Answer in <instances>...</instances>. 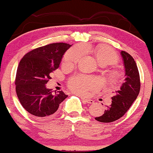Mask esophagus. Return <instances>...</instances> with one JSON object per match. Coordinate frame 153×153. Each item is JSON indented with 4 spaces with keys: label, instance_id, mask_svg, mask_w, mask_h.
I'll return each mask as SVG.
<instances>
[{
    "label": "esophagus",
    "instance_id": "esophagus-1",
    "mask_svg": "<svg viewBox=\"0 0 153 153\" xmlns=\"http://www.w3.org/2000/svg\"><path fill=\"white\" fill-rule=\"evenodd\" d=\"M81 98L83 100V101L87 103V104H92V103H94V100L90 99V98H86L84 97H81Z\"/></svg>",
    "mask_w": 153,
    "mask_h": 153
}]
</instances>
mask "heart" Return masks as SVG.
I'll list each match as a JSON object with an SVG mask.
<instances>
[{
    "label": "heart",
    "mask_w": 153,
    "mask_h": 153,
    "mask_svg": "<svg viewBox=\"0 0 153 153\" xmlns=\"http://www.w3.org/2000/svg\"><path fill=\"white\" fill-rule=\"evenodd\" d=\"M82 52L78 48H71L65 54L63 59V65L65 66L71 67L76 65L81 57ZM96 57L99 64L105 65H111L117 63L118 56L115 52L107 46H102L95 51ZM120 74L117 71H113L109 76V82L111 84L117 82ZM100 82L96 77L85 76H77L72 77L69 81V85L73 92L76 94H85L90 90L97 88Z\"/></svg>",
    "instance_id": "b5f03b06"
}]
</instances>
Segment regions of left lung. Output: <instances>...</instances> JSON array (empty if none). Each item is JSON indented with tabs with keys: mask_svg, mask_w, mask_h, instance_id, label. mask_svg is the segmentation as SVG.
I'll list each match as a JSON object with an SVG mask.
<instances>
[{
	"mask_svg": "<svg viewBox=\"0 0 153 153\" xmlns=\"http://www.w3.org/2000/svg\"><path fill=\"white\" fill-rule=\"evenodd\" d=\"M121 55L125 68V82L120 90L116 91L115 95L111 97L112 102L111 105L106 106L104 113L95 118L100 122H113L123 117L136 99L140 90L139 71L135 61L126 51H121Z\"/></svg>",
	"mask_w": 153,
	"mask_h": 153,
	"instance_id": "8db88e82",
	"label": "left lung"
}]
</instances>
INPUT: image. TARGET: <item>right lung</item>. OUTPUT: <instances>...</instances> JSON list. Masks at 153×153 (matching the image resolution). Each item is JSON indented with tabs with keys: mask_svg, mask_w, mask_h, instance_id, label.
I'll return each mask as SVG.
<instances>
[{
	"mask_svg": "<svg viewBox=\"0 0 153 153\" xmlns=\"http://www.w3.org/2000/svg\"><path fill=\"white\" fill-rule=\"evenodd\" d=\"M70 45L53 43L31 51L20 61L15 77V90L19 102L36 117L53 115L68 97L63 91L46 88L51 74L59 67Z\"/></svg>",
	"mask_w": 153,
	"mask_h": 153,
	"instance_id": "1",
	"label": "right lung"
}]
</instances>
